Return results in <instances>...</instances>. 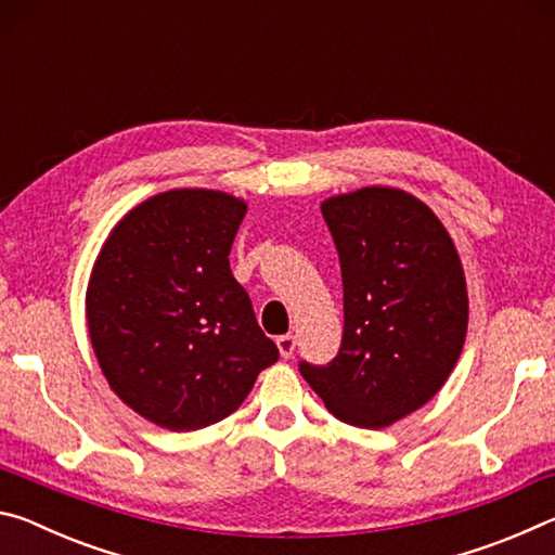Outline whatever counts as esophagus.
<instances>
[{
    "mask_svg": "<svg viewBox=\"0 0 555 555\" xmlns=\"http://www.w3.org/2000/svg\"><path fill=\"white\" fill-rule=\"evenodd\" d=\"M276 347H279L281 357H284V360H288V357L294 354V350H296V337L294 335H279L276 337Z\"/></svg>",
    "mask_w": 555,
    "mask_h": 555,
    "instance_id": "esophagus-1",
    "label": "esophagus"
}]
</instances>
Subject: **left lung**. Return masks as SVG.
I'll list each match as a JSON object with an SVG mask.
<instances>
[{"instance_id": "left-lung-1", "label": "left lung", "mask_w": 555, "mask_h": 555, "mask_svg": "<svg viewBox=\"0 0 555 555\" xmlns=\"http://www.w3.org/2000/svg\"><path fill=\"white\" fill-rule=\"evenodd\" d=\"M321 210L340 257L345 327L331 362L298 370L335 418L387 428L434 399L463 352V264L434 210L399 188H360Z\"/></svg>"}]
</instances>
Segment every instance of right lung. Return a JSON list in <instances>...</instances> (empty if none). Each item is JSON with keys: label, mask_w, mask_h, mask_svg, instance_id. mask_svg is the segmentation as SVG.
<instances>
[{"label": "right lung", "mask_w": 555, "mask_h": 555, "mask_svg": "<svg viewBox=\"0 0 555 555\" xmlns=\"http://www.w3.org/2000/svg\"><path fill=\"white\" fill-rule=\"evenodd\" d=\"M247 203L178 188L139 203L102 244L86 311L112 391L152 424H218L279 360L230 269Z\"/></svg>", "instance_id": "obj_1"}]
</instances>
